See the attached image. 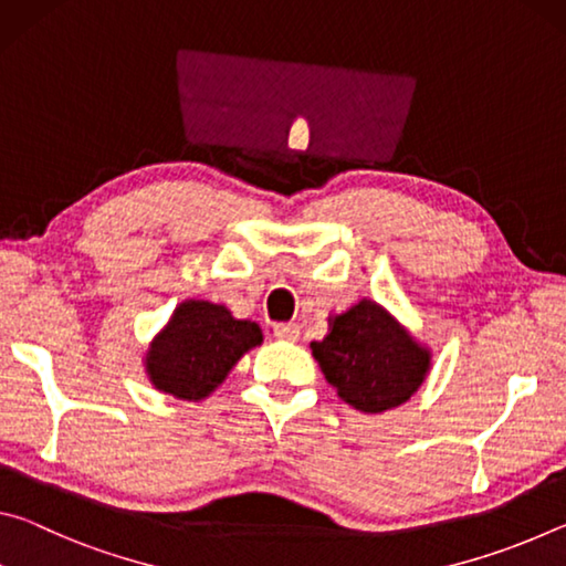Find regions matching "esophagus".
<instances>
[{
	"label": "esophagus",
	"instance_id": "34e87169",
	"mask_svg": "<svg viewBox=\"0 0 566 566\" xmlns=\"http://www.w3.org/2000/svg\"><path fill=\"white\" fill-rule=\"evenodd\" d=\"M272 334L276 339H286V342H296L300 339V324L296 322H276L272 324Z\"/></svg>",
	"mask_w": 566,
	"mask_h": 566
}]
</instances>
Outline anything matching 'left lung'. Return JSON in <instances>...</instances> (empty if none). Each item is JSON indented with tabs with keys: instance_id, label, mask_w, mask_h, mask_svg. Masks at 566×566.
Returning <instances> with one entry per match:
<instances>
[{
	"instance_id": "obj_1",
	"label": "left lung",
	"mask_w": 566,
	"mask_h": 566,
	"mask_svg": "<svg viewBox=\"0 0 566 566\" xmlns=\"http://www.w3.org/2000/svg\"><path fill=\"white\" fill-rule=\"evenodd\" d=\"M312 354L337 395L367 415L399 407L429 371V352L369 300L334 317Z\"/></svg>"
}]
</instances>
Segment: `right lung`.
Wrapping results in <instances>:
<instances>
[{"label":"right lung","instance_id":"1","mask_svg":"<svg viewBox=\"0 0 566 566\" xmlns=\"http://www.w3.org/2000/svg\"><path fill=\"white\" fill-rule=\"evenodd\" d=\"M256 344H262L256 322L234 319L222 304L189 300L177 306L167 329L151 342L149 379L159 391L179 399H205Z\"/></svg>","mask_w":566,"mask_h":566}]
</instances>
